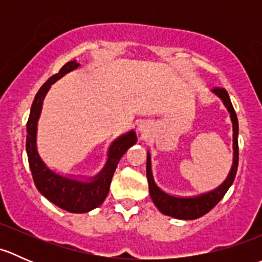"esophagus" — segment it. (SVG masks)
Returning a JSON list of instances; mask_svg holds the SVG:
<instances>
[{"label":"esophagus","mask_w":262,"mask_h":262,"mask_svg":"<svg viewBox=\"0 0 262 262\" xmlns=\"http://www.w3.org/2000/svg\"><path fill=\"white\" fill-rule=\"evenodd\" d=\"M138 129H139V132H141V133H144V132L147 130V126H146V124H139L138 125Z\"/></svg>","instance_id":"esophagus-1"}]
</instances>
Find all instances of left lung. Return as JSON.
<instances>
[{"label":"left lung","mask_w":262,"mask_h":262,"mask_svg":"<svg viewBox=\"0 0 262 262\" xmlns=\"http://www.w3.org/2000/svg\"><path fill=\"white\" fill-rule=\"evenodd\" d=\"M212 92L216 97L222 100L226 109L228 110L231 116L232 128H233V163H232L231 171H229L227 179L219 185L218 187L212 191L204 192V194L195 195V196H176L168 192L163 191L160 186L155 182L152 173V165H150V153L147 152V179L148 186H149V195L152 202L157 207V209L165 215L172 216L176 219H198L212 210L222 198L224 196L231 185L233 184L234 178L238 167V120H237L236 112L232 106L231 99L228 92L224 89H213Z\"/></svg>","instance_id":"1"}]
</instances>
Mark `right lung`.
<instances>
[{"mask_svg": "<svg viewBox=\"0 0 262 262\" xmlns=\"http://www.w3.org/2000/svg\"><path fill=\"white\" fill-rule=\"evenodd\" d=\"M80 67V63L76 60L66 63L57 75L52 76L35 95L31 105L30 115L26 124V153H28L29 166L33 173L36 189L43 196L57 207L71 213H87L95 209L104 203L105 198L109 194L110 184L114 175L116 166L123 157L124 153L137 142V134L134 130L121 134L115 139L107 150V160L104 168L94 178H89L87 181L78 180L76 178L60 175L50 170L41 160L36 147V130L38 120L41 114L43 101L48 94L50 86L71 71Z\"/></svg>", "mask_w": 262, "mask_h": 262, "instance_id": "1", "label": "right lung"}]
</instances>
